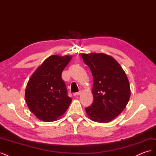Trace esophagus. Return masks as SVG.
Segmentation results:
<instances>
[{
    "label": "esophagus",
    "instance_id": "obj_1",
    "mask_svg": "<svg viewBox=\"0 0 156 156\" xmlns=\"http://www.w3.org/2000/svg\"><path fill=\"white\" fill-rule=\"evenodd\" d=\"M81 91H79V92H75V93H73V96H79V95H80V94H81Z\"/></svg>",
    "mask_w": 156,
    "mask_h": 156
}]
</instances>
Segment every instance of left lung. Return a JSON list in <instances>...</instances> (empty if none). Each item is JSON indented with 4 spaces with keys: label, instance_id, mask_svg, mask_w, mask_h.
I'll use <instances>...</instances> for the list:
<instances>
[{
    "label": "left lung",
    "instance_id": "obj_1",
    "mask_svg": "<svg viewBox=\"0 0 156 156\" xmlns=\"http://www.w3.org/2000/svg\"><path fill=\"white\" fill-rule=\"evenodd\" d=\"M93 75L94 102L85 108L90 119L107 123L119 116L130 98L129 83L120 65L103 53L81 54Z\"/></svg>",
    "mask_w": 156,
    "mask_h": 156
}]
</instances>
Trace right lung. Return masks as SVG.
<instances>
[{"instance_id": "right-lung-1", "label": "right lung", "mask_w": 156, "mask_h": 156, "mask_svg": "<svg viewBox=\"0 0 156 156\" xmlns=\"http://www.w3.org/2000/svg\"><path fill=\"white\" fill-rule=\"evenodd\" d=\"M72 56L52 55L32 75L25 90V100L37 119L53 122L64 115L72 98L68 96L66 86L62 79L64 69Z\"/></svg>"}]
</instances>
